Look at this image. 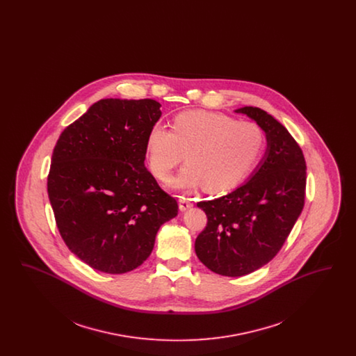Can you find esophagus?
I'll return each instance as SVG.
<instances>
[{
  "label": "esophagus",
  "instance_id": "obj_1",
  "mask_svg": "<svg viewBox=\"0 0 356 356\" xmlns=\"http://www.w3.org/2000/svg\"><path fill=\"white\" fill-rule=\"evenodd\" d=\"M192 205H193V203H192L189 199L180 197V200H179V208H180V211H186V209H189Z\"/></svg>",
  "mask_w": 356,
  "mask_h": 356
}]
</instances>
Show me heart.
<instances>
[{
    "instance_id": "1",
    "label": "heart",
    "mask_w": 356,
    "mask_h": 356,
    "mask_svg": "<svg viewBox=\"0 0 356 356\" xmlns=\"http://www.w3.org/2000/svg\"><path fill=\"white\" fill-rule=\"evenodd\" d=\"M264 147V134L250 121L227 115L191 111L177 115L172 131L153 125L145 153L153 176L164 180L184 159L188 163L168 186L191 191L204 186L212 192L232 189L252 170Z\"/></svg>"
}]
</instances>
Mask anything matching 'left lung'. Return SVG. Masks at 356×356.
I'll return each instance as SVG.
<instances>
[{
	"mask_svg": "<svg viewBox=\"0 0 356 356\" xmlns=\"http://www.w3.org/2000/svg\"><path fill=\"white\" fill-rule=\"evenodd\" d=\"M235 112L264 131L267 151L248 181L197 203L208 221L195 241L204 266L231 277L259 270L280 251L305 207L307 180L305 156L286 127L256 106Z\"/></svg>",
	"mask_w": 356,
	"mask_h": 356,
	"instance_id": "obj_1",
	"label": "left lung"
}]
</instances>
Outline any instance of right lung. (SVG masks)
Here are the masks:
<instances>
[{"mask_svg":"<svg viewBox=\"0 0 356 356\" xmlns=\"http://www.w3.org/2000/svg\"><path fill=\"white\" fill-rule=\"evenodd\" d=\"M151 99H104L60 135L48 195L60 235L89 267L125 273L152 252L177 202L145 168V143L161 116Z\"/></svg>","mask_w":356,"mask_h":356,"instance_id":"add662e5","label":"right lung"}]
</instances>
